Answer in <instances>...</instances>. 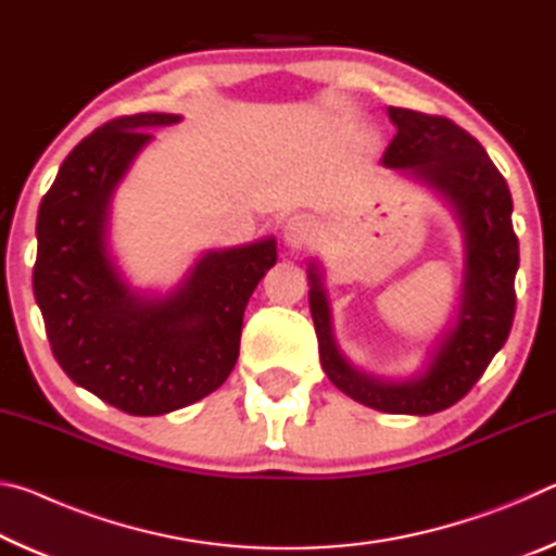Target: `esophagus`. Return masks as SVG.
Returning <instances> with one entry per match:
<instances>
[{"label":"esophagus","instance_id":"obj_1","mask_svg":"<svg viewBox=\"0 0 556 556\" xmlns=\"http://www.w3.org/2000/svg\"><path fill=\"white\" fill-rule=\"evenodd\" d=\"M316 238V220L312 215H304V213H296V215H289L281 225V240L289 250H299L301 244H308Z\"/></svg>","mask_w":556,"mask_h":556}]
</instances>
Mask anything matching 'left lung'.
I'll use <instances>...</instances> for the list:
<instances>
[{
  "instance_id": "1",
  "label": "left lung",
  "mask_w": 556,
  "mask_h": 556,
  "mask_svg": "<svg viewBox=\"0 0 556 556\" xmlns=\"http://www.w3.org/2000/svg\"><path fill=\"white\" fill-rule=\"evenodd\" d=\"M397 127L382 166L437 191L454 213L464 240V275L456 312L437 336L427 363L409 378L392 380L353 365L338 348L324 267L308 262V306L321 368L338 390L365 407L427 417L456 404L501 351L515 316L520 250L513 230V199L485 149L454 122L404 108H388Z\"/></svg>"
}]
</instances>
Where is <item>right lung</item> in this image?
Masks as SVG:
<instances>
[{
  "label": "right lung",
  "instance_id": "1",
  "mask_svg": "<svg viewBox=\"0 0 556 556\" xmlns=\"http://www.w3.org/2000/svg\"><path fill=\"white\" fill-rule=\"evenodd\" d=\"M181 115L112 119L65 156L36 220L34 296L63 372L135 417L203 400L228 380L244 306L277 262V240L205 250L164 294L129 285L112 255V201L152 129Z\"/></svg>",
  "mask_w": 556,
  "mask_h": 556
}]
</instances>
